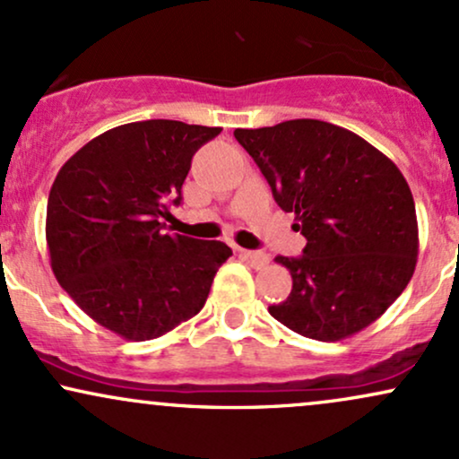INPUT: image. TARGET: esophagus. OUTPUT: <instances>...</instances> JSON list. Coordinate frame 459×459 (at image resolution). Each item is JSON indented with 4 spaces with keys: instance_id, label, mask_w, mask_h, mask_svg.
<instances>
[{
    "instance_id": "34e87169",
    "label": "esophagus",
    "mask_w": 459,
    "mask_h": 459,
    "mask_svg": "<svg viewBox=\"0 0 459 459\" xmlns=\"http://www.w3.org/2000/svg\"><path fill=\"white\" fill-rule=\"evenodd\" d=\"M239 255L244 256L252 267H256V270H263V267H267V263H270V255L259 250H239Z\"/></svg>"
}]
</instances>
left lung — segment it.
<instances>
[{"label":"left lung","instance_id":"1","mask_svg":"<svg viewBox=\"0 0 459 459\" xmlns=\"http://www.w3.org/2000/svg\"><path fill=\"white\" fill-rule=\"evenodd\" d=\"M235 138L307 237L302 256H276L293 289L272 317L325 343L373 324L408 287L419 255L414 198L399 168L324 120L235 129Z\"/></svg>","mask_w":459,"mask_h":459}]
</instances>
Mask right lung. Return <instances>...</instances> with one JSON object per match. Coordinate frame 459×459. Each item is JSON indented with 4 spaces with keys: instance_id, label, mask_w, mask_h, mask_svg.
<instances>
[{
    "instance_id": "add662e5",
    "label": "right lung",
    "mask_w": 459,
    "mask_h": 459,
    "mask_svg": "<svg viewBox=\"0 0 459 459\" xmlns=\"http://www.w3.org/2000/svg\"><path fill=\"white\" fill-rule=\"evenodd\" d=\"M220 127L142 120L82 146L47 203V246L62 289L88 317L127 341H151L204 307L222 241L163 233L192 157Z\"/></svg>"
}]
</instances>
